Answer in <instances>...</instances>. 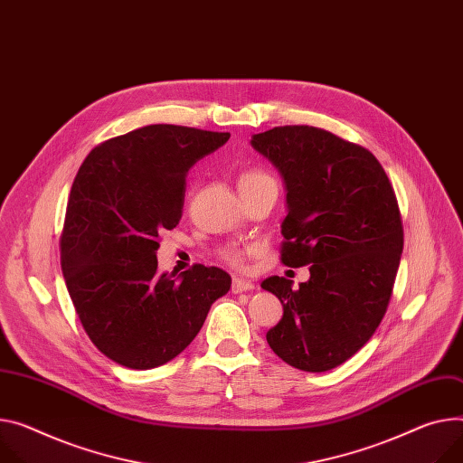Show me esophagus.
<instances>
[{"label": "esophagus", "mask_w": 463, "mask_h": 463, "mask_svg": "<svg viewBox=\"0 0 463 463\" xmlns=\"http://www.w3.org/2000/svg\"><path fill=\"white\" fill-rule=\"evenodd\" d=\"M254 289V283L250 279H244V278H233L232 283V291L237 293H244V291H252Z\"/></svg>", "instance_id": "34e87169"}]
</instances>
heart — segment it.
<instances>
[{
	"label": "heart",
	"mask_w": 463,
	"mask_h": 463,
	"mask_svg": "<svg viewBox=\"0 0 463 463\" xmlns=\"http://www.w3.org/2000/svg\"><path fill=\"white\" fill-rule=\"evenodd\" d=\"M267 182H274L269 172H265L263 168H248L239 175V189L246 191ZM254 252H256V244H230L222 250V258L233 267H242L246 258Z\"/></svg>",
	"instance_id": "heart-1"
}]
</instances>
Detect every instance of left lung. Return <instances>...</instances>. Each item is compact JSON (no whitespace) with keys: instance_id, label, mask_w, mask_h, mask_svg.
Instances as JSON below:
<instances>
[{"instance_id":"obj_1","label":"left lung","mask_w":463,"mask_h":463,"mask_svg":"<svg viewBox=\"0 0 463 463\" xmlns=\"http://www.w3.org/2000/svg\"><path fill=\"white\" fill-rule=\"evenodd\" d=\"M252 146L281 172L288 217L279 261L309 279L267 278L283 306L267 343L295 369L325 373L358 352L387 311L404 246L399 202L378 159L326 129L278 126Z\"/></svg>"}]
</instances>
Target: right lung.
Returning <instances> with one entry per match:
<instances>
[{
	"mask_svg": "<svg viewBox=\"0 0 463 463\" xmlns=\"http://www.w3.org/2000/svg\"><path fill=\"white\" fill-rule=\"evenodd\" d=\"M230 133L154 124L98 145L70 189L59 241L70 298L90 341L146 371L184 352L230 291L219 267L159 272L161 233L180 224L187 170Z\"/></svg>",
	"mask_w": 463,
	"mask_h": 463,
	"instance_id": "1",
	"label": "right lung"
}]
</instances>
